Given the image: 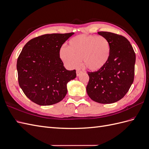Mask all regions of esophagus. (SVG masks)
<instances>
[{
  "label": "esophagus",
  "mask_w": 149,
  "mask_h": 149,
  "mask_svg": "<svg viewBox=\"0 0 149 149\" xmlns=\"http://www.w3.org/2000/svg\"><path fill=\"white\" fill-rule=\"evenodd\" d=\"M82 74L81 71H79V70L76 71V75H77V76H79L80 74Z\"/></svg>",
  "instance_id": "esophagus-1"
}]
</instances>
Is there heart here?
Instances as JSON below:
<instances>
[{
    "mask_svg": "<svg viewBox=\"0 0 149 149\" xmlns=\"http://www.w3.org/2000/svg\"><path fill=\"white\" fill-rule=\"evenodd\" d=\"M111 48L102 36L79 35L70 40L67 48L60 50V58L66 66L74 68L82 61L84 68L91 71L102 70L109 61Z\"/></svg>",
    "mask_w": 149,
    "mask_h": 149,
    "instance_id": "1",
    "label": "heart"
}]
</instances>
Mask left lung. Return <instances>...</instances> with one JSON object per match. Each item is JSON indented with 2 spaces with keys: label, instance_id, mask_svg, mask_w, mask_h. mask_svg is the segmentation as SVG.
Listing matches in <instances>:
<instances>
[{
  "label": "left lung",
  "instance_id": "1",
  "mask_svg": "<svg viewBox=\"0 0 149 149\" xmlns=\"http://www.w3.org/2000/svg\"><path fill=\"white\" fill-rule=\"evenodd\" d=\"M97 33L109 41L111 57L102 70L88 72L86 91L94 101L114 103L125 95L133 83L136 54L129 40L123 36L107 31Z\"/></svg>",
  "mask_w": 149,
  "mask_h": 149
}]
</instances>
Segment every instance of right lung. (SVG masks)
<instances>
[{
  "mask_svg": "<svg viewBox=\"0 0 149 149\" xmlns=\"http://www.w3.org/2000/svg\"><path fill=\"white\" fill-rule=\"evenodd\" d=\"M73 33L46 34L30 40L18 58L17 70L20 88L29 100L40 106L60 102L67 83L76 77L60 58V48Z\"/></svg>",
  "mask_w": 149,
  "mask_h": 149,
  "instance_id": "obj_1",
  "label": "right lung"
}]
</instances>
